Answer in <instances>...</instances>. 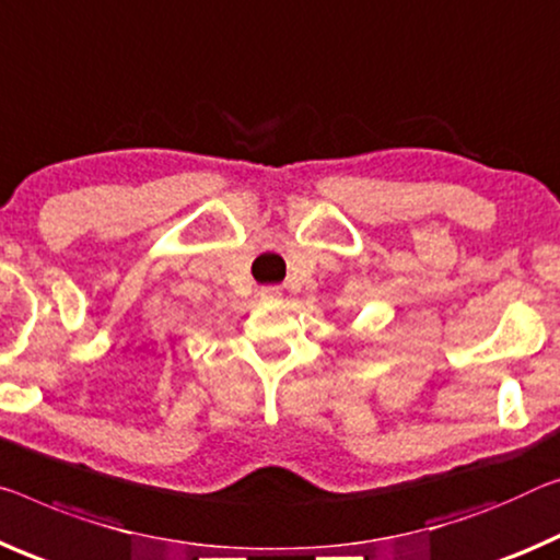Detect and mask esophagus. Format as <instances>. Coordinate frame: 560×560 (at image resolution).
<instances>
[{
    "instance_id": "obj_1",
    "label": "esophagus",
    "mask_w": 560,
    "mask_h": 560,
    "mask_svg": "<svg viewBox=\"0 0 560 560\" xmlns=\"http://www.w3.org/2000/svg\"><path fill=\"white\" fill-rule=\"evenodd\" d=\"M261 299L264 301H277L279 299V291L277 289H261Z\"/></svg>"
}]
</instances>
